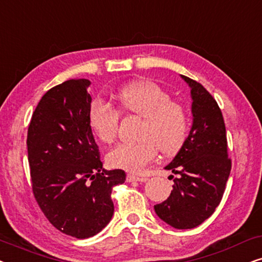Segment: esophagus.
I'll return each mask as SVG.
<instances>
[{"label":"esophagus","mask_w":262,"mask_h":262,"mask_svg":"<svg viewBox=\"0 0 262 262\" xmlns=\"http://www.w3.org/2000/svg\"><path fill=\"white\" fill-rule=\"evenodd\" d=\"M148 179L143 178V177H136L134 174H127L126 177V181L127 182H134V181H139V182H145Z\"/></svg>","instance_id":"34e87169"}]
</instances>
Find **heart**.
Instances as JSON below:
<instances>
[{"label": "heart", "mask_w": 262, "mask_h": 262, "mask_svg": "<svg viewBox=\"0 0 262 262\" xmlns=\"http://www.w3.org/2000/svg\"><path fill=\"white\" fill-rule=\"evenodd\" d=\"M121 112L143 118L139 131L141 139L120 143L107 154L112 167L138 173L155 160L157 151L174 155L185 145L189 134V116L181 103L159 84L150 81L135 82L121 88L116 94ZM92 131L103 143L116 138L119 112L102 100H95L89 108Z\"/></svg>", "instance_id": "heart-1"}]
</instances>
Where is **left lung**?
Listing matches in <instances>:
<instances>
[{
	"instance_id": "left-lung-1",
	"label": "left lung",
	"mask_w": 262,
	"mask_h": 262,
	"mask_svg": "<svg viewBox=\"0 0 262 262\" xmlns=\"http://www.w3.org/2000/svg\"><path fill=\"white\" fill-rule=\"evenodd\" d=\"M191 88L193 124L185 145L167 170L178 174L173 191L154 206L163 222L175 229H192L220 205L231 170L223 114L213 96L199 82L181 75ZM173 178V175H170Z\"/></svg>"
}]
</instances>
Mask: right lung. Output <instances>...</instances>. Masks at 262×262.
Returning <instances> with one entry per match:
<instances>
[{
    "label": "right lung",
    "instance_id": "add662e5",
    "mask_svg": "<svg viewBox=\"0 0 262 262\" xmlns=\"http://www.w3.org/2000/svg\"><path fill=\"white\" fill-rule=\"evenodd\" d=\"M91 81L68 80L44 94L27 131L32 189L45 217L63 234L92 237L114 212L112 188L121 169L106 170L91 125Z\"/></svg>",
    "mask_w": 262,
    "mask_h": 262
}]
</instances>
